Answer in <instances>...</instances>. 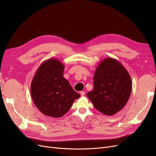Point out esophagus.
<instances>
[{
  "instance_id": "esophagus-1",
  "label": "esophagus",
  "mask_w": 156,
  "mask_h": 156,
  "mask_svg": "<svg viewBox=\"0 0 156 156\" xmlns=\"http://www.w3.org/2000/svg\"><path fill=\"white\" fill-rule=\"evenodd\" d=\"M80 95H81L82 97H83V96L85 95V92H80Z\"/></svg>"
}]
</instances>
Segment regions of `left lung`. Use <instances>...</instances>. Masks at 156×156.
Returning <instances> with one entry per match:
<instances>
[{
	"mask_svg": "<svg viewBox=\"0 0 156 156\" xmlns=\"http://www.w3.org/2000/svg\"><path fill=\"white\" fill-rule=\"evenodd\" d=\"M94 85V90L87 96L95 108L106 115H114L124 108L132 88L127 69L111 57L104 58L97 67Z\"/></svg>",
	"mask_w": 156,
	"mask_h": 156,
	"instance_id": "obj_1",
	"label": "left lung"
}]
</instances>
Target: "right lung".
<instances>
[{"mask_svg": "<svg viewBox=\"0 0 156 156\" xmlns=\"http://www.w3.org/2000/svg\"><path fill=\"white\" fill-rule=\"evenodd\" d=\"M64 66L56 58L42 62L31 83V95L35 105L44 115L61 117L66 114L80 95L63 77Z\"/></svg>", "mask_w": 156, "mask_h": 156, "instance_id": "1", "label": "right lung"}]
</instances>
